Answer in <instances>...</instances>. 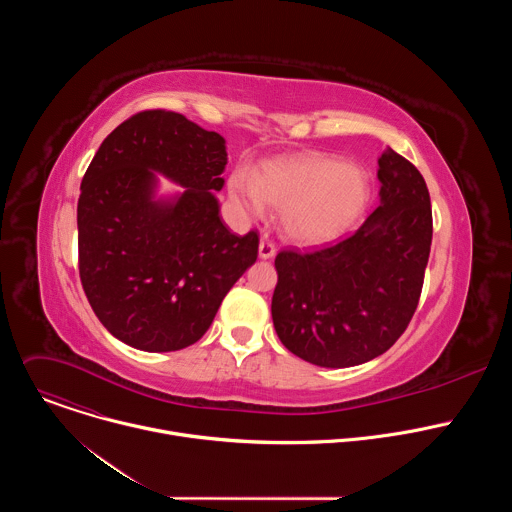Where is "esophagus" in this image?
<instances>
[{"mask_svg":"<svg viewBox=\"0 0 512 512\" xmlns=\"http://www.w3.org/2000/svg\"><path fill=\"white\" fill-rule=\"evenodd\" d=\"M275 253H277L275 243H273V241H269L267 237H263V239H261V243H259V257H261V259H273V257H275Z\"/></svg>","mask_w":512,"mask_h":512,"instance_id":"esophagus-1","label":"esophagus"}]
</instances>
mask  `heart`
<instances>
[{"label": "heart", "instance_id": "b5f03b06", "mask_svg": "<svg viewBox=\"0 0 512 512\" xmlns=\"http://www.w3.org/2000/svg\"><path fill=\"white\" fill-rule=\"evenodd\" d=\"M229 188L251 216H263L267 204L281 210L285 235L300 245L338 239L371 198L367 170L322 154L269 162L257 176L241 170Z\"/></svg>", "mask_w": 512, "mask_h": 512}]
</instances>
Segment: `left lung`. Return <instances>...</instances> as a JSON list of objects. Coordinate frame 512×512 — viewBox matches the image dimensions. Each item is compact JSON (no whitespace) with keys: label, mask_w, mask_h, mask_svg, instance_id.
<instances>
[{"label":"left lung","mask_w":512,"mask_h":512,"mask_svg":"<svg viewBox=\"0 0 512 512\" xmlns=\"http://www.w3.org/2000/svg\"><path fill=\"white\" fill-rule=\"evenodd\" d=\"M377 176L381 202L350 237L275 257V332L289 352L318 367H354L387 352L421 296L433 233L425 180L391 148Z\"/></svg>","instance_id":"8db88e82"}]
</instances>
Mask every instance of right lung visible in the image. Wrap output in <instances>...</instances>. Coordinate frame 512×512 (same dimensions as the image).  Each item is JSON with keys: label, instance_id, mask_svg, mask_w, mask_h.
Listing matches in <instances>:
<instances>
[{"label": "right lung", "instance_id": "right-lung-1", "mask_svg": "<svg viewBox=\"0 0 512 512\" xmlns=\"http://www.w3.org/2000/svg\"><path fill=\"white\" fill-rule=\"evenodd\" d=\"M225 137L172 111H143L101 143L77 206L79 271L101 324L145 352L200 340L257 261L259 235L221 221ZM158 175L183 186L160 197Z\"/></svg>", "mask_w": 512, "mask_h": 512}]
</instances>
